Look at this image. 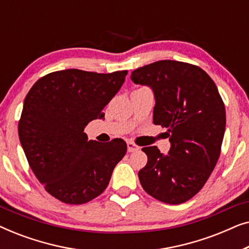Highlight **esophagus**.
<instances>
[{
  "label": "esophagus",
  "mask_w": 249,
  "mask_h": 249,
  "mask_svg": "<svg viewBox=\"0 0 249 249\" xmlns=\"http://www.w3.org/2000/svg\"><path fill=\"white\" fill-rule=\"evenodd\" d=\"M127 147H128V152H135V151H138V149H139V146L136 145L135 142H127Z\"/></svg>",
  "instance_id": "esophagus-1"
}]
</instances>
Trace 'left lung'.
I'll use <instances>...</instances> for the list:
<instances>
[{"mask_svg":"<svg viewBox=\"0 0 249 249\" xmlns=\"http://www.w3.org/2000/svg\"><path fill=\"white\" fill-rule=\"evenodd\" d=\"M135 84L154 91L153 122L168 128L169 154L144 147L147 164L139 170L142 187L160 202L178 205L196 195L221 153L226 108L216 85L199 67L162 60L131 72Z\"/></svg>","mask_w":249,"mask_h":249,"instance_id":"8db88e82","label":"left lung"}]
</instances>
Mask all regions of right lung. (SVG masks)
Masks as SVG:
<instances>
[{"label": "right lung", "instance_id": "obj_1", "mask_svg": "<svg viewBox=\"0 0 249 249\" xmlns=\"http://www.w3.org/2000/svg\"><path fill=\"white\" fill-rule=\"evenodd\" d=\"M128 71L68 69L34 84L23 102L19 139L34 175L56 199L79 205L101 195L127 144L88 141L84 130L120 89Z\"/></svg>", "mask_w": 249, "mask_h": 249}]
</instances>
